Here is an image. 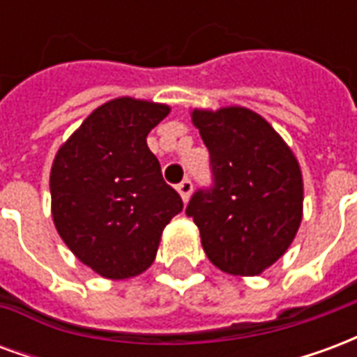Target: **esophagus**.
<instances>
[{"label": "esophagus", "mask_w": 357, "mask_h": 357, "mask_svg": "<svg viewBox=\"0 0 357 357\" xmlns=\"http://www.w3.org/2000/svg\"><path fill=\"white\" fill-rule=\"evenodd\" d=\"M178 191L181 195V199L183 202L189 201V197H191V191H193V183H191V179H183L181 183H178Z\"/></svg>", "instance_id": "esophagus-1"}]
</instances>
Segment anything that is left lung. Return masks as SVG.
<instances>
[{
    "mask_svg": "<svg viewBox=\"0 0 357 357\" xmlns=\"http://www.w3.org/2000/svg\"><path fill=\"white\" fill-rule=\"evenodd\" d=\"M210 153L212 185L197 189L185 214L202 248L231 275H258L279 260L302 220V174L284 141L243 107L195 110Z\"/></svg>",
    "mask_w": 357,
    "mask_h": 357,
    "instance_id": "obj_1",
    "label": "left lung"
}]
</instances>
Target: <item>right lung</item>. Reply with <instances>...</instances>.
Listing matches in <instances>:
<instances>
[{
	"label": "right lung",
	"instance_id": "obj_1",
	"mask_svg": "<svg viewBox=\"0 0 357 357\" xmlns=\"http://www.w3.org/2000/svg\"><path fill=\"white\" fill-rule=\"evenodd\" d=\"M166 105L120 97L93 110L51 168L53 222L78 260L107 279L139 275L160 235L183 210L162 178L147 135Z\"/></svg>",
	"mask_w": 357,
	"mask_h": 357
}]
</instances>
